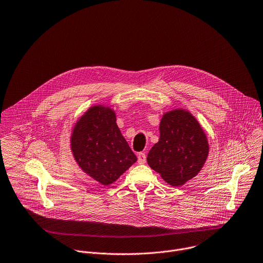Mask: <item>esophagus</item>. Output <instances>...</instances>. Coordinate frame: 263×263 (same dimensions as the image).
Returning <instances> with one entry per match:
<instances>
[{
    "label": "esophagus",
    "instance_id": "obj_1",
    "mask_svg": "<svg viewBox=\"0 0 263 263\" xmlns=\"http://www.w3.org/2000/svg\"><path fill=\"white\" fill-rule=\"evenodd\" d=\"M137 159H138V163L143 164V163H145V161H146V156H145L144 153H139V154L137 155Z\"/></svg>",
    "mask_w": 263,
    "mask_h": 263
}]
</instances>
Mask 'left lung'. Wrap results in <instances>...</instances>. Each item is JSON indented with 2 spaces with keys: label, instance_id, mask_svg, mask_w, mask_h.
Instances as JSON below:
<instances>
[{
  "label": "left lung",
  "instance_id": "left-lung-1",
  "mask_svg": "<svg viewBox=\"0 0 263 263\" xmlns=\"http://www.w3.org/2000/svg\"><path fill=\"white\" fill-rule=\"evenodd\" d=\"M209 154L208 139L188 111L177 109L163 116L160 139L148 152L147 164L171 186H182L194 178Z\"/></svg>",
  "mask_w": 263,
  "mask_h": 263
}]
</instances>
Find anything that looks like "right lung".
Segmentation results:
<instances>
[{
	"instance_id": "add662e5",
	"label": "right lung",
	"mask_w": 263,
	"mask_h": 263,
	"mask_svg": "<svg viewBox=\"0 0 263 263\" xmlns=\"http://www.w3.org/2000/svg\"><path fill=\"white\" fill-rule=\"evenodd\" d=\"M71 148L81 169L102 185L117 181L137 161L115 112L106 107H92L81 117L73 130Z\"/></svg>"
}]
</instances>
